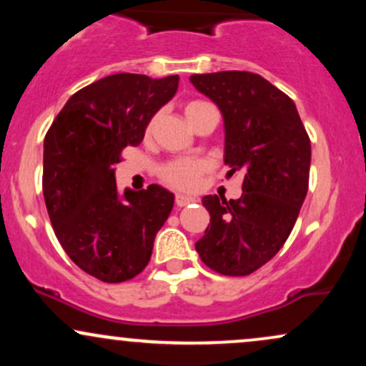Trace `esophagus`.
I'll use <instances>...</instances> for the list:
<instances>
[{
  "mask_svg": "<svg viewBox=\"0 0 366 366\" xmlns=\"http://www.w3.org/2000/svg\"><path fill=\"white\" fill-rule=\"evenodd\" d=\"M194 197L192 196H184V194H177L175 196V204H177V207H187V204H191V203H194Z\"/></svg>",
  "mask_w": 366,
  "mask_h": 366,
  "instance_id": "esophagus-1",
  "label": "esophagus"
}]
</instances>
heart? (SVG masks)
Here are the masks:
<instances>
[{
    "instance_id": "heart-1",
    "label": "heart",
    "mask_w": 366,
    "mask_h": 366,
    "mask_svg": "<svg viewBox=\"0 0 366 366\" xmlns=\"http://www.w3.org/2000/svg\"><path fill=\"white\" fill-rule=\"evenodd\" d=\"M212 107V104L199 102V99H194V102H189L184 108L186 112L187 120L191 122V125L194 124V120L199 117V113L204 110V108ZM154 119H151L148 124V132L153 129ZM204 170V163L197 162V159H172V162L163 163L158 169L159 179L165 184H169L170 187L180 189V191H191L197 186L199 182L201 174Z\"/></svg>"
}]
</instances>
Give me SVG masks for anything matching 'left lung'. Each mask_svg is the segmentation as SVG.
<instances>
[{"instance_id":"1","label":"left lung","mask_w":366,"mask_h":366,"mask_svg":"<svg viewBox=\"0 0 366 366\" xmlns=\"http://www.w3.org/2000/svg\"><path fill=\"white\" fill-rule=\"evenodd\" d=\"M191 82L224 115L227 175H242L239 199L203 197L209 224L196 251L217 274L249 275L279 253L296 224L312 142L292 99L262 75L227 70Z\"/></svg>"}]
</instances>
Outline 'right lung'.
<instances>
[{
    "label": "right lung",
    "instance_id": "add662e5",
    "mask_svg": "<svg viewBox=\"0 0 366 366\" xmlns=\"http://www.w3.org/2000/svg\"><path fill=\"white\" fill-rule=\"evenodd\" d=\"M177 87L179 75H108L75 92L46 132L43 192L53 230L70 259L102 282L144 270L174 208V194L157 184L120 197L115 165Z\"/></svg>",
    "mask_w": 366,
    "mask_h": 366
}]
</instances>
